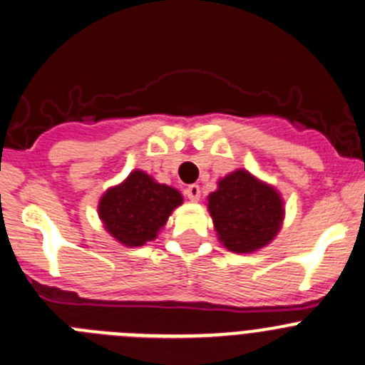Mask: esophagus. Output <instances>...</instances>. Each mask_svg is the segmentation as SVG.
Segmentation results:
<instances>
[{
  "instance_id": "1",
  "label": "esophagus",
  "mask_w": 365,
  "mask_h": 365,
  "mask_svg": "<svg viewBox=\"0 0 365 365\" xmlns=\"http://www.w3.org/2000/svg\"><path fill=\"white\" fill-rule=\"evenodd\" d=\"M185 195L188 197L190 200H193V202H197V200L200 199V188H199V185H190L188 188L185 190Z\"/></svg>"
}]
</instances>
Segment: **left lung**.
Segmentation results:
<instances>
[{
    "mask_svg": "<svg viewBox=\"0 0 365 365\" xmlns=\"http://www.w3.org/2000/svg\"><path fill=\"white\" fill-rule=\"evenodd\" d=\"M207 207L218 238L232 252L265 247L283 220L279 193L245 170L224 177L217 192L207 197Z\"/></svg>",
    "mask_w": 365,
    "mask_h": 365,
    "instance_id": "obj_1",
    "label": "left lung"
}]
</instances>
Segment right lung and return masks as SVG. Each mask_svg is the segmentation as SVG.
I'll return each mask as SVG.
<instances>
[{
  "instance_id": "1",
  "label": "right lung",
  "mask_w": 365,
  "mask_h": 365,
  "mask_svg": "<svg viewBox=\"0 0 365 365\" xmlns=\"http://www.w3.org/2000/svg\"><path fill=\"white\" fill-rule=\"evenodd\" d=\"M182 197L175 188L159 185L145 172H133L123 185L107 190L98 215L107 231L128 247H140L158 237Z\"/></svg>"
}]
</instances>
